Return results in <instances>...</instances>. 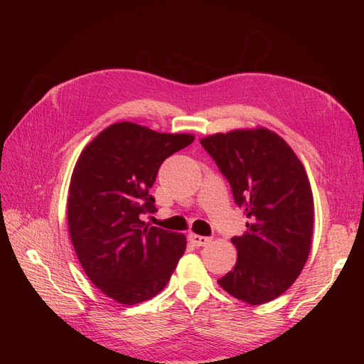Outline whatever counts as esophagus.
<instances>
[{
	"instance_id": "obj_1",
	"label": "esophagus",
	"mask_w": 364,
	"mask_h": 364,
	"mask_svg": "<svg viewBox=\"0 0 364 364\" xmlns=\"http://www.w3.org/2000/svg\"><path fill=\"white\" fill-rule=\"evenodd\" d=\"M190 241L194 246H206L211 238L203 237V235H197V234H190Z\"/></svg>"
}]
</instances>
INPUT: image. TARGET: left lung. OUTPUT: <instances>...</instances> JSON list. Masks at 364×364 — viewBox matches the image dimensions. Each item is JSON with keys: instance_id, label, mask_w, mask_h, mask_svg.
Returning <instances> with one entry per match:
<instances>
[{"instance_id": "obj_1", "label": "left lung", "mask_w": 364, "mask_h": 364, "mask_svg": "<svg viewBox=\"0 0 364 364\" xmlns=\"http://www.w3.org/2000/svg\"><path fill=\"white\" fill-rule=\"evenodd\" d=\"M249 218L234 237L237 262L217 282L230 296L261 305L287 291L310 255L314 200L299 158L266 127L235 129L200 139Z\"/></svg>"}]
</instances>
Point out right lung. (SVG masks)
Masks as SVG:
<instances>
[{"instance_id":"obj_1","label":"right lung","mask_w":364,"mask_h":364,"mask_svg":"<svg viewBox=\"0 0 364 364\" xmlns=\"http://www.w3.org/2000/svg\"><path fill=\"white\" fill-rule=\"evenodd\" d=\"M193 141L191 134L121 121L102 130L75 162L67 211L73 246L87 278L119 304L162 291L183 255V234L139 217L158 211L149 190L161 164Z\"/></svg>"}]
</instances>
